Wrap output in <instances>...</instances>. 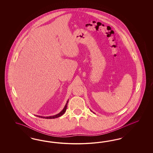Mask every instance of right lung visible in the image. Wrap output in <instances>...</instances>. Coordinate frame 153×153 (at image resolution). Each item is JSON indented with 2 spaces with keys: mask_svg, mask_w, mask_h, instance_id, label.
Wrapping results in <instances>:
<instances>
[{
  "mask_svg": "<svg viewBox=\"0 0 153 153\" xmlns=\"http://www.w3.org/2000/svg\"><path fill=\"white\" fill-rule=\"evenodd\" d=\"M68 100H67V103L65 104V108H63V109L62 111H60V113H59L58 114H56L55 116H49V117H42V116H36L37 117H41V118H46V119H54V118H58V117H59L61 116H62L64 113H65V111H66V109H67V104H68Z\"/></svg>",
  "mask_w": 153,
  "mask_h": 153,
  "instance_id": "right-lung-1",
  "label": "right lung"
}]
</instances>
